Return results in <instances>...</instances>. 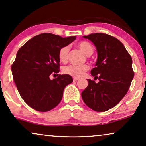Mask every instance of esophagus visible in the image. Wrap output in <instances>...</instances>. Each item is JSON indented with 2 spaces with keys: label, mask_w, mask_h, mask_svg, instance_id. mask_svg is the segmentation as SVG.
I'll return each instance as SVG.
<instances>
[{
  "label": "esophagus",
  "mask_w": 146,
  "mask_h": 146,
  "mask_svg": "<svg viewBox=\"0 0 146 146\" xmlns=\"http://www.w3.org/2000/svg\"><path fill=\"white\" fill-rule=\"evenodd\" d=\"M73 80H74V82H75V81L78 80H79V78H74Z\"/></svg>",
  "instance_id": "1"
}]
</instances>
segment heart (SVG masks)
<instances>
[{"mask_svg": "<svg viewBox=\"0 0 146 146\" xmlns=\"http://www.w3.org/2000/svg\"><path fill=\"white\" fill-rule=\"evenodd\" d=\"M77 46L78 48L86 55L90 56L94 52V49L92 45L87 41H81L78 43ZM69 48L68 46L63 47L60 49L58 54V58L61 62H66L68 58ZM88 70V66L84 64V65H70L65 66L62 69V71L66 74L72 76L75 78H80L84 75V74Z\"/></svg>", "mask_w": 146, "mask_h": 146, "instance_id": "heart-1", "label": "heart"}]
</instances>
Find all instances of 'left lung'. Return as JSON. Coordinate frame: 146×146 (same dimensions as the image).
Returning <instances> with one entry per match:
<instances>
[{"label":"left lung","mask_w":146,"mask_h":146,"mask_svg":"<svg viewBox=\"0 0 146 146\" xmlns=\"http://www.w3.org/2000/svg\"><path fill=\"white\" fill-rule=\"evenodd\" d=\"M91 41L98 54L91 75L98 82L87 79L82 92L84 103L92 110L104 112L117 105L127 92L134 76L132 58L123 43L106 33L83 36Z\"/></svg>","instance_id":"left-lung-1"}]
</instances>
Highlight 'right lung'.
I'll return each instance as SVG.
<instances>
[{
	"label": "right lung",
	"mask_w": 146,
	"mask_h": 146,
	"mask_svg": "<svg viewBox=\"0 0 146 146\" xmlns=\"http://www.w3.org/2000/svg\"><path fill=\"white\" fill-rule=\"evenodd\" d=\"M43 33L29 39L21 48L11 66L13 80L21 96L32 109L46 112L61 101L65 87L72 82L71 76L59 75L60 49L76 39Z\"/></svg>",
	"instance_id": "1"
}]
</instances>
